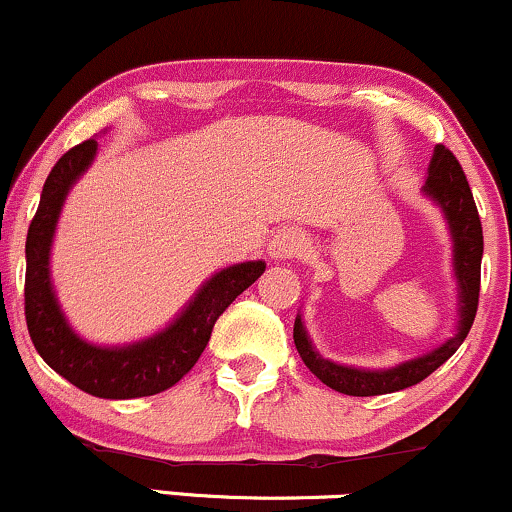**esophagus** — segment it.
Here are the masks:
<instances>
[{
  "label": "esophagus",
  "mask_w": 512,
  "mask_h": 512,
  "mask_svg": "<svg viewBox=\"0 0 512 512\" xmlns=\"http://www.w3.org/2000/svg\"><path fill=\"white\" fill-rule=\"evenodd\" d=\"M304 250V236L300 229L295 226H283V229L276 231L274 241L269 245V255L274 260H288V257L300 255Z\"/></svg>",
  "instance_id": "34e87169"
}]
</instances>
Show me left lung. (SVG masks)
Returning <instances> with one entry per match:
<instances>
[{
  "mask_svg": "<svg viewBox=\"0 0 512 512\" xmlns=\"http://www.w3.org/2000/svg\"><path fill=\"white\" fill-rule=\"evenodd\" d=\"M423 193L435 200L439 210L444 212L449 224L451 241H454V274L458 283V326L454 338L444 340L442 345L423 357L409 359L404 364L383 368V371H368V368H354L335 364L323 359L309 340L302 316L295 319L293 340L304 366L312 371L323 385L335 392L349 394V397H375V394H390L418 385L420 380L435 373L446 359L468 338L472 321L477 314V300H480V269H482V222L477 215L475 198L465 179L463 167L458 165L456 155L446 146H435L432 153L428 179H425Z\"/></svg>",
  "mask_w": 512,
  "mask_h": 512,
  "instance_id": "left-lung-1",
  "label": "left lung"
}]
</instances>
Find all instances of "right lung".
<instances>
[{
    "instance_id": "add662e5",
    "label": "right lung",
    "mask_w": 512,
    "mask_h": 512,
    "mask_svg": "<svg viewBox=\"0 0 512 512\" xmlns=\"http://www.w3.org/2000/svg\"><path fill=\"white\" fill-rule=\"evenodd\" d=\"M96 148V139L70 148L44 181L40 208L25 241V321L40 357L82 392L101 399L151 397L177 385L196 366L215 321L264 274L267 264L255 260L217 271L198 288L177 319L151 338L122 347L82 340L61 312L51 286L49 255L68 191L92 165Z\"/></svg>"
}]
</instances>
